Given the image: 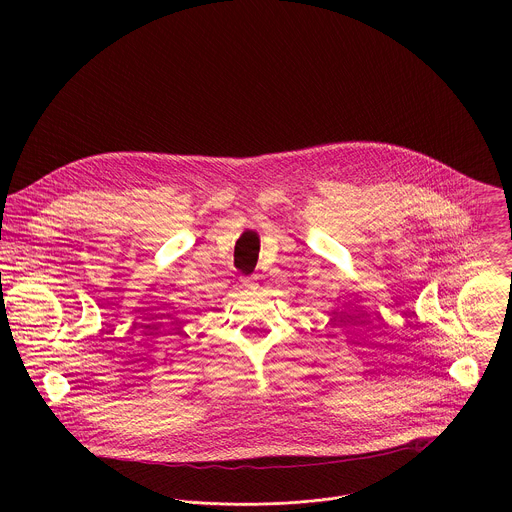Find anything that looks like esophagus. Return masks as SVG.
I'll list each match as a JSON object with an SVG mask.
<instances>
[{"mask_svg": "<svg viewBox=\"0 0 512 512\" xmlns=\"http://www.w3.org/2000/svg\"><path fill=\"white\" fill-rule=\"evenodd\" d=\"M240 282H242V286H244V288H254V286H256V276H250V278H242Z\"/></svg>", "mask_w": 512, "mask_h": 512, "instance_id": "1", "label": "esophagus"}]
</instances>
